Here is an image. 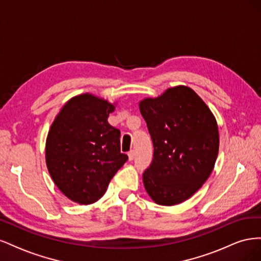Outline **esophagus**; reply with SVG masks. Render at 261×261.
<instances>
[{
  "label": "esophagus",
  "instance_id": "34e87169",
  "mask_svg": "<svg viewBox=\"0 0 261 261\" xmlns=\"http://www.w3.org/2000/svg\"><path fill=\"white\" fill-rule=\"evenodd\" d=\"M134 158H135V151H134V150H130V151L128 152V159L132 161V160H134Z\"/></svg>",
  "mask_w": 261,
  "mask_h": 261
}]
</instances>
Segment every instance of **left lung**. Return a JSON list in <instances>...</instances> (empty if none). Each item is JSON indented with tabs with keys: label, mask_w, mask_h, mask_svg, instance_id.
<instances>
[{
	"label": "left lung",
	"mask_w": 261,
	"mask_h": 261,
	"mask_svg": "<svg viewBox=\"0 0 261 261\" xmlns=\"http://www.w3.org/2000/svg\"><path fill=\"white\" fill-rule=\"evenodd\" d=\"M153 145L144 173L149 196L159 204L185 201L208 179L219 151L216 118L193 89L178 86L139 103Z\"/></svg>",
	"instance_id": "8db88e82"
}]
</instances>
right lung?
<instances>
[{
    "label": "right lung",
    "instance_id": "obj_1",
    "mask_svg": "<svg viewBox=\"0 0 261 261\" xmlns=\"http://www.w3.org/2000/svg\"><path fill=\"white\" fill-rule=\"evenodd\" d=\"M114 107L91 94L70 99L46 138L45 160L55 185L70 200L90 204L128 160L121 152V132L108 122Z\"/></svg>",
    "mask_w": 261,
    "mask_h": 261
}]
</instances>
